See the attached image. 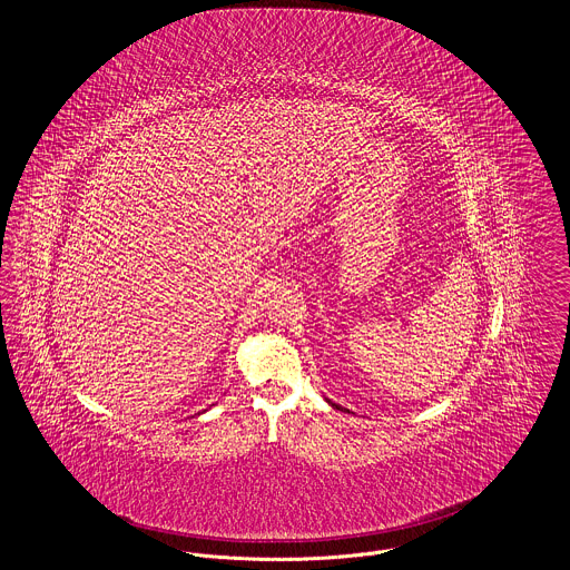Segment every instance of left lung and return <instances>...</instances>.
<instances>
[{
	"mask_svg": "<svg viewBox=\"0 0 570 570\" xmlns=\"http://www.w3.org/2000/svg\"><path fill=\"white\" fill-rule=\"evenodd\" d=\"M326 402H328V404H331V406H333V407H342V406H337V404H333V402H331V400H326ZM342 410H344V412H351V410H346V407H342Z\"/></svg>",
	"mask_w": 570,
	"mask_h": 570,
	"instance_id": "left-lung-1",
	"label": "left lung"
}]
</instances>
